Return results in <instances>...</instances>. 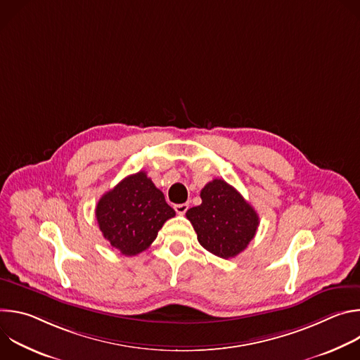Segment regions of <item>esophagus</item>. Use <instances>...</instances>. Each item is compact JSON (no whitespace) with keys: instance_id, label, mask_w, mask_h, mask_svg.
I'll use <instances>...</instances> for the list:
<instances>
[{"instance_id":"34e87169","label":"esophagus","mask_w":360,"mask_h":360,"mask_svg":"<svg viewBox=\"0 0 360 360\" xmlns=\"http://www.w3.org/2000/svg\"><path fill=\"white\" fill-rule=\"evenodd\" d=\"M188 208H189L188 203H178V205H175V207H174V210L176 211L178 215H184L188 211Z\"/></svg>"}]
</instances>
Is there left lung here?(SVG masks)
<instances>
[{
    "instance_id": "left-lung-1",
    "label": "left lung",
    "mask_w": 360,
    "mask_h": 360,
    "mask_svg": "<svg viewBox=\"0 0 360 360\" xmlns=\"http://www.w3.org/2000/svg\"><path fill=\"white\" fill-rule=\"evenodd\" d=\"M202 203L188 210L198 242L219 258L229 259L246 249L259 226V217L243 196L224 179L200 191Z\"/></svg>"
}]
</instances>
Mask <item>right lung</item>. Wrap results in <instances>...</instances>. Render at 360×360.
<instances>
[{
    "label": "right lung",
    "instance_id": "right-lung-1",
    "mask_svg": "<svg viewBox=\"0 0 360 360\" xmlns=\"http://www.w3.org/2000/svg\"><path fill=\"white\" fill-rule=\"evenodd\" d=\"M95 217L111 246L125 256H134L149 248L175 211L146 172L139 171L102 195Z\"/></svg>",
    "mask_w": 360,
    "mask_h": 360
}]
</instances>
